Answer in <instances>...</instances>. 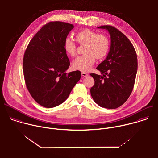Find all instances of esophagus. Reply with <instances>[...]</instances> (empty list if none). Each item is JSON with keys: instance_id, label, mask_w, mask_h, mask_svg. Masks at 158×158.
<instances>
[{"instance_id": "34e87169", "label": "esophagus", "mask_w": 158, "mask_h": 158, "mask_svg": "<svg viewBox=\"0 0 158 158\" xmlns=\"http://www.w3.org/2000/svg\"><path fill=\"white\" fill-rule=\"evenodd\" d=\"M81 75H82V77H86V76H88V74H87V73H82Z\"/></svg>"}]
</instances>
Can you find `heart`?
<instances>
[{"instance_id": "1", "label": "heart", "mask_w": 158, "mask_h": 158, "mask_svg": "<svg viewBox=\"0 0 158 158\" xmlns=\"http://www.w3.org/2000/svg\"><path fill=\"white\" fill-rule=\"evenodd\" d=\"M76 39L80 46H84L83 49L84 54L78 56L73 60L72 67L75 70L89 71L94 64L96 58L98 60L102 59L109 52L110 42L106 34H98L94 31L85 29L76 34ZM64 49L69 56H76V45L70 39H65Z\"/></svg>"}]
</instances>
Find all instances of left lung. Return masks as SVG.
Instances as JSON below:
<instances>
[{
	"instance_id": "left-lung-1",
	"label": "left lung",
	"mask_w": 158,
	"mask_h": 158,
	"mask_svg": "<svg viewBox=\"0 0 158 158\" xmlns=\"http://www.w3.org/2000/svg\"><path fill=\"white\" fill-rule=\"evenodd\" d=\"M98 28L108 31L110 47L106 59L96 68L102 76L90 74L94 79L91 94L99 106L116 109L127 100L132 91L138 69L137 55L131 41L118 29L111 26Z\"/></svg>"
}]
</instances>
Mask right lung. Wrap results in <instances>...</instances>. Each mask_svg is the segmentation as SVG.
Wrapping results in <instances>:
<instances>
[{"instance_id":"add662e5","label":"right lung","mask_w":158,"mask_h":158,"mask_svg":"<svg viewBox=\"0 0 158 158\" xmlns=\"http://www.w3.org/2000/svg\"><path fill=\"white\" fill-rule=\"evenodd\" d=\"M73 24L49 22L29 43L23 59L26 87L40 106L51 108L64 102L80 80L79 71L66 73L70 62L64 49Z\"/></svg>"}]
</instances>
